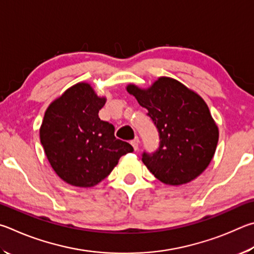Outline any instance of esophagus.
Here are the masks:
<instances>
[{
    "instance_id": "1",
    "label": "esophagus",
    "mask_w": 254,
    "mask_h": 254,
    "mask_svg": "<svg viewBox=\"0 0 254 254\" xmlns=\"http://www.w3.org/2000/svg\"><path fill=\"white\" fill-rule=\"evenodd\" d=\"M130 144H131L132 147H134L135 150L138 149V146H139V138H138V137H135V138L130 141Z\"/></svg>"
}]
</instances>
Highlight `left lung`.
Listing matches in <instances>:
<instances>
[{"instance_id": "left-lung-1", "label": "left lung", "mask_w": 254, "mask_h": 254, "mask_svg": "<svg viewBox=\"0 0 254 254\" xmlns=\"http://www.w3.org/2000/svg\"><path fill=\"white\" fill-rule=\"evenodd\" d=\"M127 91L147 109L158 131V148L141 154L149 172L170 185L196 179L212 161L219 140V130L205 101L166 77L159 78L147 90L130 84Z\"/></svg>"}]
</instances>
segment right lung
<instances>
[{
    "label": "right lung",
    "instance_id": "right-lung-1",
    "mask_svg": "<svg viewBox=\"0 0 254 254\" xmlns=\"http://www.w3.org/2000/svg\"><path fill=\"white\" fill-rule=\"evenodd\" d=\"M105 98L90 84L77 83L49 106L40 139L55 172L68 184L91 188L105 180L119 158L134 148L115 137L113 124L98 113Z\"/></svg>",
    "mask_w": 254,
    "mask_h": 254
}]
</instances>
